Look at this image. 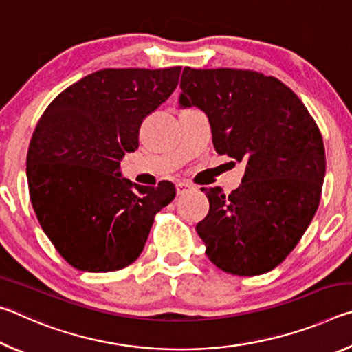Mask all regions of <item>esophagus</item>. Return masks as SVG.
<instances>
[{
    "label": "esophagus",
    "mask_w": 352,
    "mask_h": 352,
    "mask_svg": "<svg viewBox=\"0 0 352 352\" xmlns=\"http://www.w3.org/2000/svg\"><path fill=\"white\" fill-rule=\"evenodd\" d=\"M194 186L190 183H188V182H178L177 183V194L178 195H182V194H184V192H188L189 189H192Z\"/></svg>",
    "instance_id": "esophagus-1"
}]
</instances>
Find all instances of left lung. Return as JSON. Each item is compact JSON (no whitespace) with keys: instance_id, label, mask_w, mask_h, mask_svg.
Here are the masks:
<instances>
[{"instance_id":"1","label":"left lung","mask_w":352,"mask_h":352,"mask_svg":"<svg viewBox=\"0 0 352 352\" xmlns=\"http://www.w3.org/2000/svg\"><path fill=\"white\" fill-rule=\"evenodd\" d=\"M182 107L205 111L219 155L243 162L231 194L204 189L210 212L197 223L206 256L231 275L270 272L287 258L317 212L326 157L301 99L276 77L248 69L184 68Z\"/></svg>"}]
</instances>
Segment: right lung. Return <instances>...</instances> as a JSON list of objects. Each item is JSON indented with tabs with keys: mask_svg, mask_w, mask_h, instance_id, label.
<instances>
[{
	"mask_svg": "<svg viewBox=\"0 0 352 352\" xmlns=\"http://www.w3.org/2000/svg\"><path fill=\"white\" fill-rule=\"evenodd\" d=\"M180 67L107 68L47 105L26 158L32 208L62 258L82 272H115L138 259L153 217L175 197L170 182L140 186L121 177L144 118L178 85Z\"/></svg>",
	"mask_w": 352,
	"mask_h": 352,
	"instance_id": "obj_1",
	"label": "right lung"
}]
</instances>
